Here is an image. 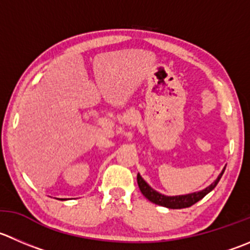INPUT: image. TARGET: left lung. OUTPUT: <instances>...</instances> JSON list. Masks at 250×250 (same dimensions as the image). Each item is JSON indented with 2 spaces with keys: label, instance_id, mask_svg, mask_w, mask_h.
Returning a JSON list of instances; mask_svg holds the SVG:
<instances>
[{
  "label": "left lung",
  "instance_id": "8db88e82",
  "mask_svg": "<svg viewBox=\"0 0 250 250\" xmlns=\"http://www.w3.org/2000/svg\"><path fill=\"white\" fill-rule=\"evenodd\" d=\"M226 168V167H225ZM225 168L222 169L221 173L219 174V177L216 178V181L214 183L210 184L209 187H207L205 189L200 190V192H195V193H190V194H186V195H176V197H167V195L161 194V193L156 192L155 189H152L151 187L142 178L139 173L137 176V181H138V186H139L140 192L143 193L145 198L147 200H150L151 203L157 205H161V207L168 208V209H184V208H189L192 205H194L195 203H198L199 200H202L208 193L211 192L214 189L215 187L217 186L219 181L221 179L222 174H224Z\"/></svg>",
  "mask_w": 250,
  "mask_h": 250
}]
</instances>
